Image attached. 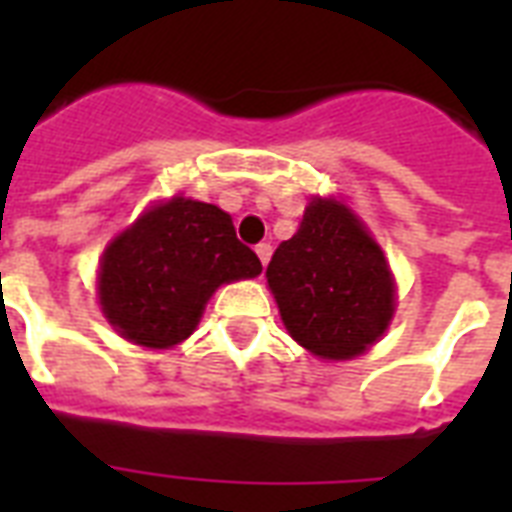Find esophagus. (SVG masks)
Wrapping results in <instances>:
<instances>
[{"label":"esophagus","mask_w":512,"mask_h":512,"mask_svg":"<svg viewBox=\"0 0 512 512\" xmlns=\"http://www.w3.org/2000/svg\"><path fill=\"white\" fill-rule=\"evenodd\" d=\"M255 252H257V257H260V263H263V268H265V265H268V260H271V255H273V247L263 241V244H257Z\"/></svg>","instance_id":"1"}]
</instances>
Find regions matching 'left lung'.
Returning a JSON list of instances; mask_svg holds the SVG:
<instances>
[{
	"label": "left lung",
	"mask_w": 512,
	"mask_h": 512,
	"mask_svg": "<svg viewBox=\"0 0 512 512\" xmlns=\"http://www.w3.org/2000/svg\"><path fill=\"white\" fill-rule=\"evenodd\" d=\"M265 276L289 335L329 361L372 348L396 311L380 244L337 199L305 207L303 223L273 252Z\"/></svg>",
	"instance_id": "left-lung-1"
}]
</instances>
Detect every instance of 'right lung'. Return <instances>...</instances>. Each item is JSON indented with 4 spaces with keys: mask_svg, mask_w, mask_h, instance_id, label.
<instances>
[{
    "mask_svg": "<svg viewBox=\"0 0 512 512\" xmlns=\"http://www.w3.org/2000/svg\"><path fill=\"white\" fill-rule=\"evenodd\" d=\"M263 265L236 239L228 212L172 196L116 236L100 257L103 316L124 340L172 348L199 324L220 284L255 279Z\"/></svg>",
    "mask_w": 512,
    "mask_h": 512,
    "instance_id": "right-lung-1",
    "label": "right lung"
}]
</instances>
